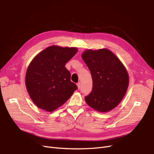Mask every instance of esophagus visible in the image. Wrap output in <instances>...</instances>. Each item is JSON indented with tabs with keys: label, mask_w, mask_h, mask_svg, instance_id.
Wrapping results in <instances>:
<instances>
[{
	"label": "esophagus",
	"mask_w": 154,
	"mask_h": 154,
	"mask_svg": "<svg viewBox=\"0 0 154 154\" xmlns=\"http://www.w3.org/2000/svg\"><path fill=\"white\" fill-rule=\"evenodd\" d=\"M77 88H78V89H79L80 88H81V83L80 82H78L77 84Z\"/></svg>",
	"instance_id": "obj_1"
}]
</instances>
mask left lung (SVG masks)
Masks as SVG:
<instances>
[{
	"instance_id": "left-lung-1",
	"label": "left lung",
	"mask_w": 154,
	"mask_h": 154,
	"mask_svg": "<svg viewBox=\"0 0 154 154\" xmlns=\"http://www.w3.org/2000/svg\"><path fill=\"white\" fill-rule=\"evenodd\" d=\"M82 57L92 79V91L85 97V102L99 112L114 109L128 89L129 78L124 65L108 49L86 50Z\"/></svg>"
}]
</instances>
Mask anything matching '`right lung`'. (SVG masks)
Returning a JSON list of instances; mask_svg holds the SVG:
<instances>
[{"mask_svg": "<svg viewBox=\"0 0 154 154\" xmlns=\"http://www.w3.org/2000/svg\"><path fill=\"white\" fill-rule=\"evenodd\" d=\"M77 52L74 47L51 46L32 59L26 71V85L31 99L39 108L55 111L77 89L65 66Z\"/></svg>", "mask_w": 154, "mask_h": 154, "instance_id": "obj_1", "label": "right lung"}]
</instances>
